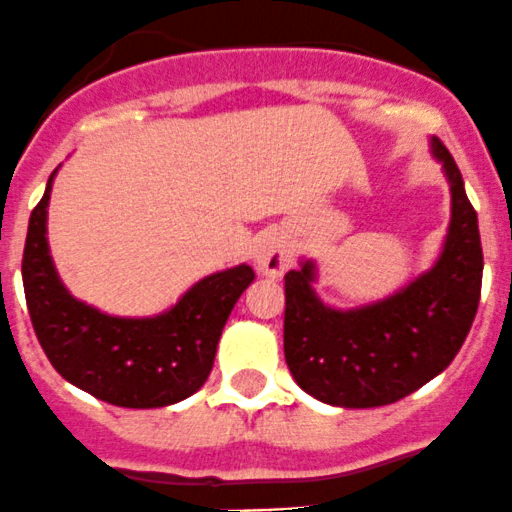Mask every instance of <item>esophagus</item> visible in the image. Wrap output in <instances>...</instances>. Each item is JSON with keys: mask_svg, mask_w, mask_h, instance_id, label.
Returning a JSON list of instances; mask_svg holds the SVG:
<instances>
[{"mask_svg": "<svg viewBox=\"0 0 512 512\" xmlns=\"http://www.w3.org/2000/svg\"><path fill=\"white\" fill-rule=\"evenodd\" d=\"M294 252L282 232H267L255 252L257 270L265 277H282L292 267Z\"/></svg>", "mask_w": 512, "mask_h": 512, "instance_id": "34e87169", "label": "esophagus"}]
</instances>
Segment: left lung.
I'll use <instances>...</instances> for the list:
<instances>
[{"instance_id":"1","label":"left lung","mask_w":512,"mask_h":512,"mask_svg":"<svg viewBox=\"0 0 512 512\" xmlns=\"http://www.w3.org/2000/svg\"><path fill=\"white\" fill-rule=\"evenodd\" d=\"M431 151L451 185V225L431 270L391 297L347 312L317 297L312 260L285 275L287 366L324 404H394L441 374L471 332L483 280L478 215L448 148L431 138Z\"/></svg>"}]
</instances>
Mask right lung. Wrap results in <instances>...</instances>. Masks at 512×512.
<instances>
[{"instance_id": "obj_1", "label": "right lung", "mask_w": 512, "mask_h": 512, "mask_svg": "<svg viewBox=\"0 0 512 512\" xmlns=\"http://www.w3.org/2000/svg\"><path fill=\"white\" fill-rule=\"evenodd\" d=\"M44 198L29 218L22 280L36 339L69 384L123 409H158L193 396L213 369L220 334L240 294L255 280L237 265L195 282L156 317H111L71 297L46 242Z\"/></svg>"}]
</instances>
